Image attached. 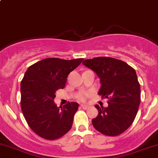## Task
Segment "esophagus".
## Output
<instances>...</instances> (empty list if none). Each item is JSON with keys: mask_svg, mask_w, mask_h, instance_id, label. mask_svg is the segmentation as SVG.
<instances>
[{"mask_svg": "<svg viewBox=\"0 0 158 158\" xmlns=\"http://www.w3.org/2000/svg\"><path fill=\"white\" fill-rule=\"evenodd\" d=\"M81 107L83 108L84 109H87L88 108V105H85V104H82L81 105Z\"/></svg>", "mask_w": 158, "mask_h": 158, "instance_id": "esophagus-1", "label": "esophagus"}]
</instances>
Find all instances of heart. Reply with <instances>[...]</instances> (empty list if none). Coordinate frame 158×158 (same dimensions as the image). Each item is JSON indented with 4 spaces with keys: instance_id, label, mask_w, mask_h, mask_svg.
Instances as JSON below:
<instances>
[{
    "instance_id": "obj_1",
    "label": "heart",
    "mask_w": 158,
    "mask_h": 158,
    "mask_svg": "<svg viewBox=\"0 0 158 158\" xmlns=\"http://www.w3.org/2000/svg\"><path fill=\"white\" fill-rule=\"evenodd\" d=\"M88 95V94H87V93L81 92V93H80V94H78L77 98L81 101H84V100H85V98H86L87 96Z\"/></svg>"
}]
</instances>
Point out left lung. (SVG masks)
<instances>
[{"label":"left lung","instance_id":"1","mask_svg":"<svg viewBox=\"0 0 158 158\" xmlns=\"http://www.w3.org/2000/svg\"><path fill=\"white\" fill-rule=\"evenodd\" d=\"M83 65L100 79L98 94L108 99V107L95 105L98 111L93 127L106 136H118L134 121L140 103V86L136 73L127 63L111 57L85 60Z\"/></svg>","mask_w":158,"mask_h":158}]
</instances>
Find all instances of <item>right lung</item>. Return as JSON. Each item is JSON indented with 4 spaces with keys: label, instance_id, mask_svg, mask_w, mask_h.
Listing matches in <instances>:
<instances>
[{
    "label": "right lung",
    "instance_id": "1",
    "mask_svg": "<svg viewBox=\"0 0 158 158\" xmlns=\"http://www.w3.org/2000/svg\"><path fill=\"white\" fill-rule=\"evenodd\" d=\"M84 59L46 58L30 66L21 82V108L30 128L46 139H58L70 130L79 104L57 107L56 91L64 88L67 76Z\"/></svg>",
    "mask_w": 158,
    "mask_h": 158
}]
</instances>
